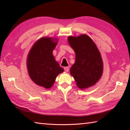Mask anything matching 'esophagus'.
<instances>
[{"mask_svg":"<svg viewBox=\"0 0 130 130\" xmlns=\"http://www.w3.org/2000/svg\"><path fill=\"white\" fill-rule=\"evenodd\" d=\"M64 70L66 71V72H68L69 70V67H64Z\"/></svg>","mask_w":130,"mask_h":130,"instance_id":"34e87169","label":"esophagus"}]
</instances>
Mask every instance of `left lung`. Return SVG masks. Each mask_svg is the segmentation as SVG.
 <instances>
[{
    "mask_svg": "<svg viewBox=\"0 0 130 130\" xmlns=\"http://www.w3.org/2000/svg\"><path fill=\"white\" fill-rule=\"evenodd\" d=\"M68 41L76 54L75 63L70 69L71 75L80 89L93 86L103 73V62L97 47L85 35L70 36Z\"/></svg>",
    "mask_w": 130,
    "mask_h": 130,
    "instance_id": "obj_1",
    "label": "left lung"
}]
</instances>
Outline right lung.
I'll list each match as a JSON object with an SVG mask.
<instances>
[{
    "instance_id": "obj_1",
    "label": "right lung",
    "mask_w": 130,
    "mask_h": 130,
    "mask_svg": "<svg viewBox=\"0 0 130 130\" xmlns=\"http://www.w3.org/2000/svg\"><path fill=\"white\" fill-rule=\"evenodd\" d=\"M54 40L49 37L40 38L33 46L27 57L30 78L36 84L46 89L50 88L58 74L63 71L52 55L57 43Z\"/></svg>"
}]
</instances>
